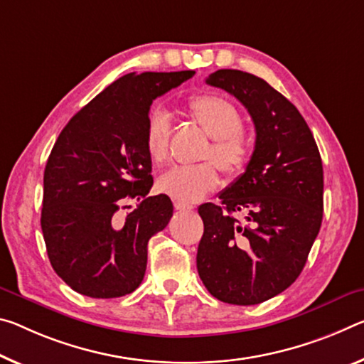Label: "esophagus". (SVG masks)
I'll return each mask as SVG.
<instances>
[{"instance_id": "1", "label": "esophagus", "mask_w": 364, "mask_h": 364, "mask_svg": "<svg viewBox=\"0 0 364 364\" xmlns=\"http://www.w3.org/2000/svg\"><path fill=\"white\" fill-rule=\"evenodd\" d=\"M175 209L176 210H193L194 207L191 204H184V203H180V200H175Z\"/></svg>"}]
</instances>
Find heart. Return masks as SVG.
Instances as JSON below:
<instances>
[{"instance_id":"1","label":"heart","mask_w":364,"mask_h":364,"mask_svg":"<svg viewBox=\"0 0 364 364\" xmlns=\"http://www.w3.org/2000/svg\"><path fill=\"white\" fill-rule=\"evenodd\" d=\"M188 108L200 128L213 139L205 157L212 159L227 175H238L243 171L251 157V142L241 131L243 119L233 103L217 95H199L189 102ZM168 117L164 112L152 113L147 121L144 141L149 159L155 166L164 165L168 157ZM213 164L203 161L175 166L160 178L159 189L180 203H196L220 181Z\"/></svg>"}]
</instances>
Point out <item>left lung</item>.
Masks as SVG:
<instances>
[{"mask_svg":"<svg viewBox=\"0 0 364 364\" xmlns=\"http://www.w3.org/2000/svg\"><path fill=\"white\" fill-rule=\"evenodd\" d=\"M205 82L243 103L256 146L243 175L218 196L222 204L198 209V272L212 296L250 306L287 290L306 264L322 223V160L301 113L264 79L218 69Z\"/></svg>","mask_w":364,"mask_h":364,"instance_id":"left-lung-1","label":"left lung"}]
</instances>
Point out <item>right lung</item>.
Listing matches in <instances>:
<instances>
[{"label": "right lung", "mask_w": 364, "mask_h": 364, "mask_svg": "<svg viewBox=\"0 0 364 364\" xmlns=\"http://www.w3.org/2000/svg\"><path fill=\"white\" fill-rule=\"evenodd\" d=\"M194 71L129 73L102 90L60 132L43 173L42 232L55 272L74 291L118 298L141 285L147 243L168 225V196H149V109ZM140 200L124 219L126 200Z\"/></svg>", "instance_id": "right-lung-1"}]
</instances>
